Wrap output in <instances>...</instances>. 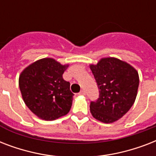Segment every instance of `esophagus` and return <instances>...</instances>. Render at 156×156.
Masks as SVG:
<instances>
[{
	"instance_id": "34e87169",
	"label": "esophagus",
	"mask_w": 156,
	"mask_h": 156,
	"mask_svg": "<svg viewBox=\"0 0 156 156\" xmlns=\"http://www.w3.org/2000/svg\"><path fill=\"white\" fill-rule=\"evenodd\" d=\"M79 95H86V92H85V90H82L80 91V92H79Z\"/></svg>"
}]
</instances>
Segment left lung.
Instances as JSON below:
<instances>
[{
	"label": "left lung",
	"mask_w": 156,
	"mask_h": 156,
	"mask_svg": "<svg viewBox=\"0 0 156 156\" xmlns=\"http://www.w3.org/2000/svg\"><path fill=\"white\" fill-rule=\"evenodd\" d=\"M90 69L100 89V97L90 102L93 117L113 123L133 106L138 94L139 76L135 68L116 57H104Z\"/></svg>",
	"instance_id": "1"
}]
</instances>
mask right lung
<instances>
[{
	"label": "right lung",
	"mask_w": 156,
	"mask_h": 156,
	"mask_svg": "<svg viewBox=\"0 0 156 156\" xmlns=\"http://www.w3.org/2000/svg\"><path fill=\"white\" fill-rule=\"evenodd\" d=\"M69 66L46 57L21 72L18 85L23 101L39 118L53 121L70 110L73 94L69 90V83L62 77Z\"/></svg>",
	"instance_id": "add662e5"
}]
</instances>
